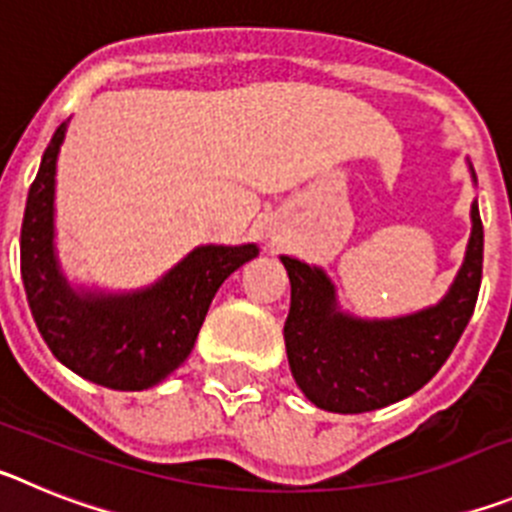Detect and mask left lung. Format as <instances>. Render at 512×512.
<instances>
[{"mask_svg":"<svg viewBox=\"0 0 512 512\" xmlns=\"http://www.w3.org/2000/svg\"><path fill=\"white\" fill-rule=\"evenodd\" d=\"M485 230L472 205L467 259L436 307L397 320H354L336 312L320 269L282 256L292 284L284 343L307 400L330 413H369L418 392L446 364L472 318L482 284Z\"/></svg>","mask_w":512,"mask_h":512,"instance_id":"1","label":"left lung"}]
</instances>
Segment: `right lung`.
Returning a JSON list of instances; mask_svg holds the SVG:
<instances>
[{
	"label": "right lung",
	"instance_id": "obj_1",
	"mask_svg": "<svg viewBox=\"0 0 512 512\" xmlns=\"http://www.w3.org/2000/svg\"><path fill=\"white\" fill-rule=\"evenodd\" d=\"M66 122L45 148L20 233V271L40 336L71 372L110 390H148L192 354L220 284L259 248L202 246L156 287L135 295L71 292L53 256L56 158Z\"/></svg>",
	"mask_w": 512,
	"mask_h": 512
}]
</instances>
